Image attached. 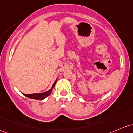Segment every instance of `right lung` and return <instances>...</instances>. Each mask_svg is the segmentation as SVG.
<instances>
[{"instance_id":"obj_1","label":"right lung","mask_w":133,"mask_h":133,"mask_svg":"<svg viewBox=\"0 0 133 133\" xmlns=\"http://www.w3.org/2000/svg\"><path fill=\"white\" fill-rule=\"evenodd\" d=\"M56 82H57V79L55 81V82L53 83V85H52L51 88L48 90L46 92H44L43 93H37V94H23L24 95L27 97L31 99H35V100H43L45 99L46 97H47L48 95L51 93L52 90H53V88L55 87V84H56Z\"/></svg>"}]
</instances>
